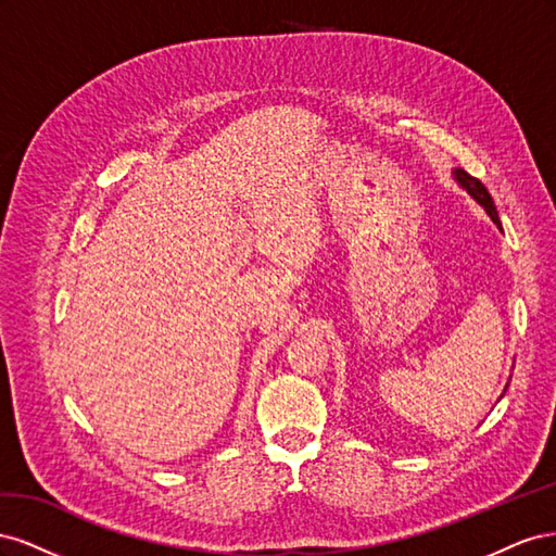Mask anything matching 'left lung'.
I'll return each instance as SVG.
<instances>
[{
    "label": "left lung",
    "mask_w": 556,
    "mask_h": 556,
    "mask_svg": "<svg viewBox=\"0 0 556 556\" xmlns=\"http://www.w3.org/2000/svg\"><path fill=\"white\" fill-rule=\"evenodd\" d=\"M454 178H457V182L462 185V188L470 194V197H473L476 201H478V204L486 211V213H490V217H492V220L501 227V223H498V213H496V206H494V201H492V197H490V192H486V188H484V185L478 180V178H473V176H470V174H466L464 169H454Z\"/></svg>",
    "instance_id": "1"
}]
</instances>
